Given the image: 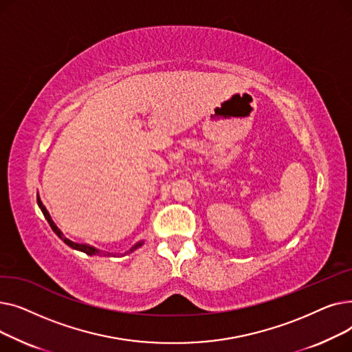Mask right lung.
<instances>
[{"mask_svg":"<svg viewBox=\"0 0 352 352\" xmlns=\"http://www.w3.org/2000/svg\"><path fill=\"white\" fill-rule=\"evenodd\" d=\"M36 202H38V207L41 208V211H43V214H44V217H45V219L48 221V224H50V227L52 228V231L58 235V238H61L63 241L68 245V247H71V248H74V250H78V251H82V252H85L87 255H101V251L98 250V248H96V247H91V245H88V244H78V243H74V241H71V239H68L61 231H60V228L54 224V221L51 219V215H50V212L47 211V208L44 207V204L41 202V198H40V195L36 194ZM144 244V241H138L137 244H134L131 248H129L128 251H125L122 255H126V254H129V252H133V251H135L137 248H140L141 245Z\"/></svg>","mask_w":352,"mask_h":352,"instance_id":"1","label":"right lung"}]
</instances>
